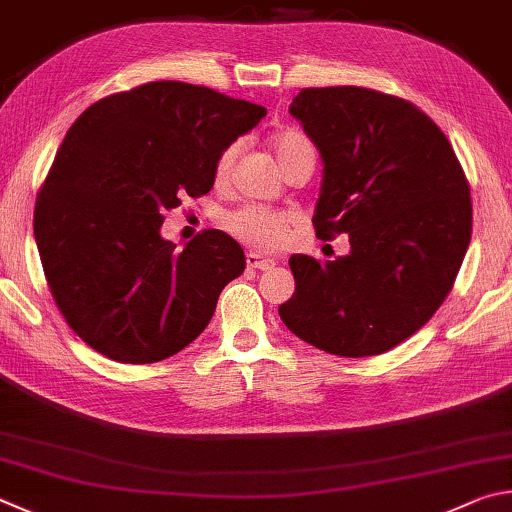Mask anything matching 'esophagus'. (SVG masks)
Segmentation results:
<instances>
[{"label": "esophagus", "instance_id": "obj_1", "mask_svg": "<svg viewBox=\"0 0 512 512\" xmlns=\"http://www.w3.org/2000/svg\"><path fill=\"white\" fill-rule=\"evenodd\" d=\"M247 265L251 267V270H272L276 261H274V258H267L263 254H258V251H249Z\"/></svg>", "mask_w": 512, "mask_h": 512}]
</instances>
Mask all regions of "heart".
I'll list each match as a JSON object with an SVG mask.
<instances>
[{
  "label": "heart",
  "mask_w": 512,
  "mask_h": 512,
  "mask_svg": "<svg viewBox=\"0 0 512 512\" xmlns=\"http://www.w3.org/2000/svg\"><path fill=\"white\" fill-rule=\"evenodd\" d=\"M310 141L299 132H281L279 137L274 139V150L276 157H279V164L285 166L288 161L297 155L301 150H310ZM238 157V146H229L218 157V164H215V179L224 182L229 177L233 161ZM227 229L233 236L240 238L242 242H249V245L256 247H279L283 240L288 238L290 231V218L279 211H270L265 206H240L233 213L227 215Z\"/></svg>",
  "instance_id": "b5f03b06"
}]
</instances>
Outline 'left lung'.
I'll list each match as a JSON object with an SVG mask.
<instances>
[{"instance_id":"left-lung-1","label":"left lung","mask_w":512,"mask_h":512,"mask_svg":"<svg viewBox=\"0 0 512 512\" xmlns=\"http://www.w3.org/2000/svg\"><path fill=\"white\" fill-rule=\"evenodd\" d=\"M290 114L324 177L319 238L348 233L335 261L290 256L283 324L330 355L387 353L450 294L472 236L470 186L441 128L409 101L366 87L301 89Z\"/></svg>"}]
</instances>
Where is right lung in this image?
Returning a JSON list of instances; mask_svg holds the SVG:
<instances>
[{
  "mask_svg": "<svg viewBox=\"0 0 512 512\" xmlns=\"http://www.w3.org/2000/svg\"><path fill=\"white\" fill-rule=\"evenodd\" d=\"M263 105L157 80L89 105L71 125L35 202L44 276L74 333L110 360L152 364L209 326L220 292L245 272L229 233L179 251L164 211L209 193L218 157L256 128Z\"/></svg>",
  "mask_w": 512,
  "mask_h": 512,
  "instance_id": "obj_1",
  "label": "right lung"
}]
</instances>
